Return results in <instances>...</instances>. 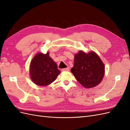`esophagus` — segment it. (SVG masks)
<instances>
[{"label":"esophagus","mask_w":130,"mask_h":130,"mask_svg":"<svg viewBox=\"0 0 130 130\" xmlns=\"http://www.w3.org/2000/svg\"><path fill=\"white\" fill-rule=\"evenodd\" d=\"M69 70V67H67V68H63V69H62V71H68Z\"/></svg>","instance_id":"34e87169"}]
</instances>
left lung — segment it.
<instances>
[{"label": "left lung", "instance_id": "1", "mask_svg": "<svg viewBox=\"0 0 130 130\" xmlns=\"http://www.w3.org/2000/svg\"><path fill=\"white\" fill-rule=\"evenodd\" d=\"M71 72L81 85L89 88L95 87L103 80L105 66L95 52L86 54L80 50L75 55L74 64Z\"/></svg>", "mask_w": 130, "mask_h": 130}]
</instances>
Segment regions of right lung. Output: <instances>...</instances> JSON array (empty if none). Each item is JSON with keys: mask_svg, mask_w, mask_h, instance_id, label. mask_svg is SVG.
<instances>
[{"mask_svg": "<svg viewBox=\"0 0 130 130\" xmlns=\"http://www.w3.org/2000/svg\"><path fill=\"white\" fill-rule=\"evenodd\" d=\"M61 72L57 68V64L46 54L37 53L31 61L30 74L31 79L38 86H46L56 80Z\"/></svg>", "mask_w": 130, "mask_h": 130, "instance_id": "add662e5", "label": "right lung"}]
</instances>
